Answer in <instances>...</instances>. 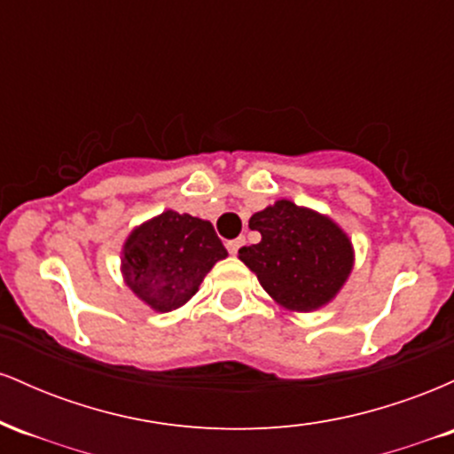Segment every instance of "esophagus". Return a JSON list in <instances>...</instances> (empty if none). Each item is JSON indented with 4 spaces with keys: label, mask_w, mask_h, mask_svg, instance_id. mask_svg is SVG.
Returning a JSON list of instances; mask_svg holds the SVG:
<instances>
[{
    "label": "esophagus",
    "mask_w": 454,
    "mask_h": 454,
    "mask_svg": "<svg viewBox=\"0 0 454 454\" xmlns=\"http://www.w3.org/2000/svg\"><path fill=\"white\" fill-rule=\"evenodd\" d=\"M243 245H245V237H239V239H232V241H228L226 247H228V252H231L234 256V254H237L239 249L243 247Z\"/></svg>",
    "instance_id": "1"
}]
</instances>
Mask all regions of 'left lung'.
<instances>
[{
    "mask_svg": "<svg viewBox=\"0 0 454 454\" xmlns=\"http://www.w3.org/2000/svg\"><path fill=\"white\" fill-rule=\"evenodd\" d=\"M249 228L262 239L239 249V258L286 309L311 311L326 305L350 275V239L320 213L278 200L254 213Z\"/></svg>",
    "mask_w": 454,
    "mask_h": 454,
    "instance_id": "obj_1",
    "label": "left lung"
}]
</instances>
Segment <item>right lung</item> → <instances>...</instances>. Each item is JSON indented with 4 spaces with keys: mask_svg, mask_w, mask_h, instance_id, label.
I'll return each instance as SVG.
<instances>
[{
    "mask_svg": "<svg viewBox=\"0 0 454 454\" xmlns=\"http://www.w3.org/2000/svg\"><path fill=\"white\" fill-rule=\"evenodd\" d=\"M226 256L211 222L164 211L129 234L121 270L140 301L155 311H173L198 293L213 264Z\"/></svg>",
    "mask_w": 454,
    "mask_h": 454,
    "instance_id": "1",
    "label": "right lung"
}]
</instances>
